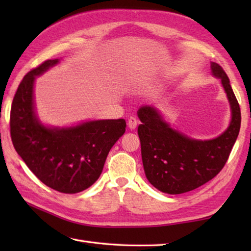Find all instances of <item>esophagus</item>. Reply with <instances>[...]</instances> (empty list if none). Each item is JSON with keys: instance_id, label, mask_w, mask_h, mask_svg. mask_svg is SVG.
I'll return each instance as SVG.
<instances>
[{"instance_id": "esophagus-1", "label": "esophagus", "mask_w": 251, "mask_h": 251, "mask_svg": "<svg viewBox=\"0 0 251 251\" xmlns=\"http://www.w3.org/2000/svg\"><path fill=\"white\" fill-rule=\"evenodd\" d=\"M127 125H128V127H129L130 129H135L136 127H137V125H138V121H137L136 117H134V116L129 117L128 122H127Z\"/></svg>"}]
</instances>
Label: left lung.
Wrapping results in <instances>:
<instances>
[{
	"instance_id": "8db88e82",
	"label": "left lung",
	"mask_w": 251,
	"mask_h": 251,
	"mask_svg": "<svg viewBox=\"0 0 251 251\" xmlns=\"http://www.w3.org/2000/svg\"><path fill=\"white\" fill-rule=\"evenodd\" d=\"M211 70L221 78L232 109L230 126L216 139H190L170 128L152 106L138 110L142 123L138 126V135L143 168L150 183L164 193H185L215 178L225 167L236 141L241 128V108L222 67L211 62Z\"/></svg>"
}]
</instances>
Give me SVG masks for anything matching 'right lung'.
<instances>
[{
	"label": "right lung",
	"mask_w": 251,
	"mask_h": 251,
	"mask_svg": "<svg viewBox=\"0 0 251 251\" xmlns=\"http://www.w3.org/2000/svg\"><path fill=\"white\" fill-rule=\"evenodd\" d=\"M58 61L42 62L20 82L10 109V137L15 150L37 179L61 193L73 194L97 181L111 148L124 135L126 122L93 121L62 129L42 125L34 114V78Z\"/></svg>",
	"instance_id": "right-lung-1"
}]
</instances>
